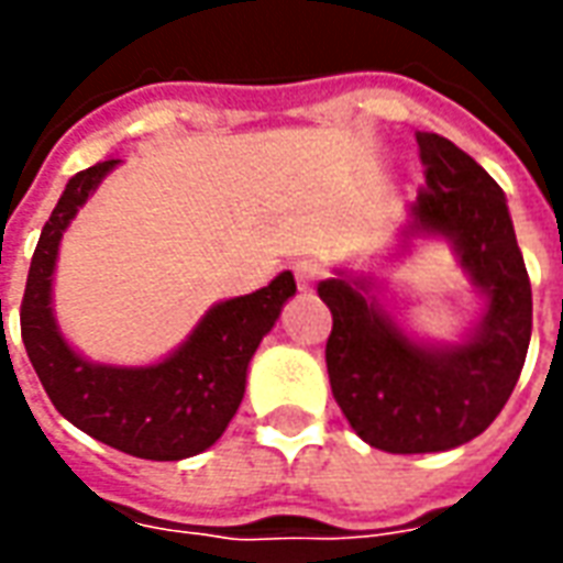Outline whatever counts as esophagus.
Here are the masks:
<instances>
[{"label":"esophagus","instance_id":"obj_1","mask_svg":"<svg viewBox=\"0 0 563 563\" xmlns=\"http://www.w3.org/2000/svg\"><path fill=\"white\" fill-rule=\"evenodd\" d=\"M292 271H295V283H298V289H301V292H310V289L317 286L319 274H322V268H319L317 262H310V258H305V262H295Z\"/></svg>","mask_w":563,"mask_h":563}]
</instances>
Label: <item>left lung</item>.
I'll return each instance as SVG.
<instances>
[{"label": "left lung", "instance_id": "obj_1", "mask_svg": "<svg viewBox=\"0 0 563 563\" xmlns=\"http://www.w3.org/2000/svg\"><path fill=\"white\" fill-rule=\"evenodd\" d=\"M424 189L410 205L401 250L416 238L452 244L483 319L459 343L416 341L391 319L367 274L319 283L329 305L331 395L365 443L395 455L446 452L479 437L519 383L531 343V280L507 196L483 165L443 135L416 132Z\"/></svg>", "mask_w": 563, "mask_h": 563}]
</instances>
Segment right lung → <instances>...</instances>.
Segmentation results:
<instances>
[{
	"mask_svg": "<svg viewBox=\"0 0 563 563\" xmlns=\"http://www.w3.org/2000/svg\"><path fill=\"white\" fill-rule=\"evenodd\" d=\"M120 159L96 162L63 189L32 256L20 305V334L47 398L84 434L126 455L180 461L213 446L241 407L246 367L295 295L292 271L265 289L213 305L192 334L156 365H96L71 350L54 317L59 241Z\"/></svg>",
	"mask_w": 563,
	"mask_h": 563,
	"instance_id": "right-lung-1",
	"label": "right lung"
}]
</instances>
